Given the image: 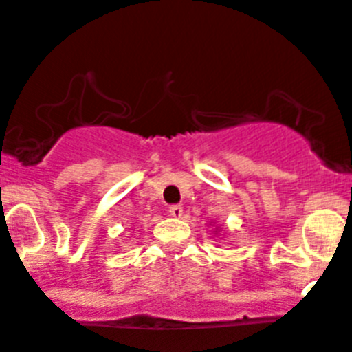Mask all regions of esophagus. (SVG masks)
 Listing matches in <instances>:
<instances>
[{"instance_id":"1","label":"esophagus","mask_w":352,"mask_h":352,"mask_svg":"<svg viewBox=\"0 0 352 352\" xmlns=\"http://www.w3.org/2000/svg\"><path fill=\"white\" fill-rule=\"evenodd\" d=\"M169 214L173 217V219H182L183 208L182 206H170L169 208Z\"/></svg>"}]
</instances>
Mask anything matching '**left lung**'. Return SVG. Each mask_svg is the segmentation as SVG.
<instances>
[{"mask_svg": "<svg viewBox=\"0 0 352 352\" xmlns=\"http://www.w3.org/2000/svg\"><path fill=\"white\" fill-rule=\"evenodd\" d=\"M211 223H213V226H214V223H217V222H210V226H211ZM219 231H220V227H219V226H214V231H213V234H219Z\"/></svg>", "mask_w": 352, "mask_h": 352, "instance_id": "8db88e82", "label": "left lung"}]
</instances>
